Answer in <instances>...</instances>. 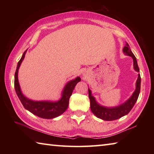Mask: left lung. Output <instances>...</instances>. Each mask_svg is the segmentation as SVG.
Listing matches in <instances>:
<instances>
[{"label":"left lung","mask_w":154,"mask_h":154,"mask_svg":"<svg viewBox=\"0 0 154 154\" xmlns=\"http://www.w3.org/2000/svg\"><path fill=\"white\" fill-rule=\"evenodd\" d=\"M123 51L126 55L132 57L134 61V68L136 71L140 72L136 58L135 55L133 54L132 51L130 50L128 44H126V45H125L123 48ZM140 85H141V77H140V75L138 74V79L136 81V89L132 97L124 104L114 108H106L99 105L96 102L94 98L91 95V91L90 89H89V97L90 99L91 111L97 117L104 120L111 121L120 119L121 117L128 114L130 111L132 110L133 106H134L137 100H138L140 92Z\"/></svg>","instance_id":"1"}]
</instances>
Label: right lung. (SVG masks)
Wrapping results in <instances>:
<instances>
[{"instance_id":"obj_1","label":"right lung","mask_w":154,"mask_h":154,"mask_svg":"<svg viewBox=\"0 0 154 154\" xmlns=\"http://www.w3.org/2000/svg\"><path fill=\"white\" fill-rule=\"evenodd\" d=\"M26 51L27 50H26L24 52L21 59L18 61L14 75V88L20 100L21 101L22 105L24 106L26 109H27L35 115L42 118V119H51L61 115L67 109L69 98L71 96L75 87L76 86L77 83L81 81L80 77H78L75 79L69 81L65 85L63 93H62V97L57 102L33 101L28 99L22 94L18 80V69L22 60H24Z\"/></svg>"}]
</instances>
